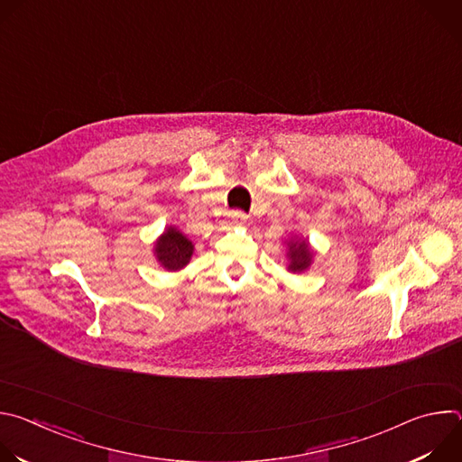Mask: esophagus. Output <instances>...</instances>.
<instances>
[{
    "mask_svg": "<svg viewBox=\"0 0 462 462\" xmlns=\"http://www.w3.org/2000/svg\"><path fill=\"white\" fill-rule=\"evenodd\" d=\"M230 221H232L234 225H245V223L248 221V216H245V214H241V212H232V214H230Z\"/></svg>",
    "mask_w": 462,
    "mask_h": 462,
    "instance_id": "1",
    "label": "esophagus"
}]
</instances>
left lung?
I'll return each instance as SVG.
<instances>
[{
  "mask_svg": "<svg viewBox=\"0 0 462 462\" xmlns=\"http://www.w3.org/2000/svg\"><path fill=\"white\" fill-rule=\"evenodd\" d=\"M287 245V271L292 274H303L314 263L316 250L303 236H292L285 241Z\"/></svg>",
  "mask_w": 462,
  "mask_h": 462,
  "instance_id": "left-lung-1",
  "label": "left lung"
}]
</instances>
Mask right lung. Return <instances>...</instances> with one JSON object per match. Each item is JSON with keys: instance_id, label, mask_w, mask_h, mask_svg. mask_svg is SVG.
Instances as JSON below:
<instances>
[{"instance_id": "add662e5", "label": "right lung", "mask_w": 462, "mask_h": 462, "mask_svg": "<svg viewBox=\"0 0 462 462\" xmlns=\"http://www.w3.org/2000/svg\"><path fill=\"white\" fill-rule=\"evenodd\" d=\"M193 250V243L177 226L171 225L166 226L153 243V255L159 265L168 273L182 271L189 263Z\"/></svg>"}]
</instances>
